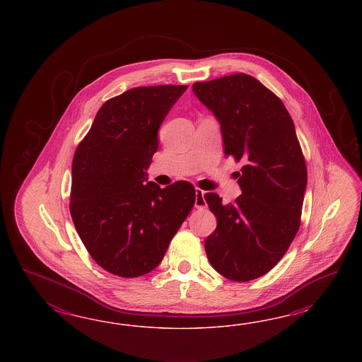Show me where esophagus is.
Here are the masks:
<instances>
[{"mask_svg":"<svg viewBox=\"0 0 362 362\" xmlns=\"http://www.w3.org/2000/svg\"><path fill=\"white\" fill-rule=\"evenodd\" d=\"M204 194L206 192L200 188L195 189V207L197 209H206L207 207V202L204 199Z\"/></svg>","mask_w":362,"mask_h":362,"instance_id":"1","label":"esophagus"}]
</instances>
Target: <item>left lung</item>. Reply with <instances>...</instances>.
Returning <instances> with one entry per match:
<instances>
[{
	"label": "left lung",
	"mask_w": 362,
	"mask_h": 362,
	"mask_svg": "<svg viewBox=\"0 0 362 362\" xmlns=\"http://www.w3.org/2000/svg\"><path fill=\"white\" fill-rule=\"evenodd\" d=\"M192 91L219 122L226 158L245 162L233 204L204 195L218 220L206 253L221 276L250 281L281 260L300 227L307 165L295 123L284 103L248 74L197 82Z\"/></svg>",
	"instance_id": "obj_1"
}]
</instances>
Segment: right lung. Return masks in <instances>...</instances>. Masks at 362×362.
<instances>
[{"label":"right lung","instance_id":"obj_1","mask_svg":"<svg viewBox=\"0 0 362 362\" xmlns=\"http://www.w3.org/2000/svg\"><path fill=\"white\" fill-rule=\"evenodd\" d=\"M186 90L135 88L109 99L74 153L70 214L88 253L110 274L151 272L195 204L188 182H147L158 130Z\"/></svg>","mask_w":362,"mask_h":362}]
</instances>
